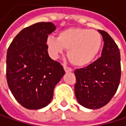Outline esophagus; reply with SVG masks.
Here are the masks:
<instances>
[{
	"mask_svg": "<svg viewBox=\"0 0 126 126\" xmlns=\"http://www.w3.org/2000/svg\"><path fill=\"white\" fill-rule=\"evenodd\" d=\"M64 69L65 71V72H71V71H72V69L71 68L66 66V65H64Z\"/></svg>",
	"mask_w": 126,
	"mask_h": 126,
	"instance_id": "1",
	"label": "esophagus"
}]
</instances>
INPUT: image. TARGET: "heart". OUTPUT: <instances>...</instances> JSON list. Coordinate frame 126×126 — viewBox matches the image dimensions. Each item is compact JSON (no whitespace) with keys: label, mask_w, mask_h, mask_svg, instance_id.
Returning <instances> with one entry per match:
<instances>
[{"label":"heart","mask_w":126,"mask_h":126,"mask_svg":"<svg viewBox=\"0 0 126 126\" xmlns=\"http://www.w3.org/2000/svg\"><path fill=\"white\" fill-rule=\"evenodd\" d=\"M46 44L51 56L56 58L68 49V58L75 66H85L98 55L102 46V37L98 31L81 28L63 30L58 38L47 37Z\"/></svg>","instance_id":"1"}]
</instances>
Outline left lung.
<instances>
[{
	"label": "left lung",
	"mask_w": 126,
	"mask_h": 126,
	"mask_svg": "<svg viewBox=\"0 0 126 126\" xmlns=\"http://www.w3.org/2000/svg\"><path fill=\"white\" fill-rule=\"evenodd\" d=\"M104 41L102 55L87 67L76 69L75 93L79 103L98 109L108 104L115 94L121 79L120 51L114 40L98 30Z\"/></svg>",
	"instance_id": "left-lung-1"
}]
</instances>
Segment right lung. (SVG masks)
Here are the masks:
<instances>
[{"label":"right lung","mask_w":126,"mask_h":126,"mask_svg":"<svg viewBox=\"0 0 126 126\" xmlns=\"http://www.w3.org/2000/svg\"><path fill=\"white\" fill-rule=\"evenodd\" d=\"M51 22H39L21 30L7 49V81L14 97L28 109L49 104L54 88L65 74L62 65L52 60L46 40L55 31Z\"/></svg>","instance_id":"add662e5"}]
</instances>
